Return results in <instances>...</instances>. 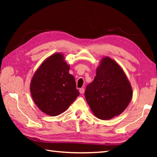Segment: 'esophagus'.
Returning <instances> with one entry per match:
<instances>
[{"label": "esophagus", "instance_id": "obj_1", "mask_svg": "<svg viewBox=\"0 0 157 157\" xmlns=\"http://www.w3.org/2000/svg\"><path fill=\"white\" fill-rule=\"evenodd\" d=\"M84 91H85V90H84V88H80V89H79V92H80L82 94H84Z\"/></svg>", "mask_w": 157, "mask_h": 157}]
</instances>
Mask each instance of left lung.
<instances>
[{
  "label": "left lung",
  "mask_w": 157,
  "mask_h": 157,
  "mask_svg": "<svg viewBox=\"0 0 157 157\" xmlns=\"http://www.w3.org/2000/svg\"><path fill=\"white\" fill-rule=\"evenodd\" d=\"M85 97L98 118L108 120L127 108L132 97V89L120 66L105 57L96 70L94 81L86 86Z\"/></svg>",
  "instance_id": "obj_1"
}]
</instances>
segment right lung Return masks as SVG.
<instances>
[{"mask_svg": "<svg viewBox=\"0 0 157 157\" xmlns=\"http://www.w3.org/2000/svg\"><path fill=\"white\" fill-rule=\"evenodd\" d=\"M69 66L60 53L50 56L36 71L30 84L36 105L46 114L63 113L79 95Z\"/></svg>", "mask_w": 157, "mask_h": 157, "instance_id": "right-lung-1", "label": "right lung"}]
</instances>
